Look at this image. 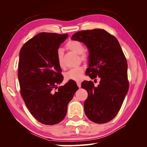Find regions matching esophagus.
I'll list each match as a JSON object with an SVG mask.
<instances>
[{"instance_id":"1","label":"esophagus","mask_w":147,"mask_h":147,"mask_svg":"<svg viewBox=\"0 0 147 147\" xmlns=\"http://www.w3.org/2000/svg\"><path fill=\"white\" fill-rule=\"evenodd\" d=\"M76 84H77V86H78V87H79V88H80V87H81V82L77 81L76 82Z\"/></svg>"}]
</instances>
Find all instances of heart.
<instances>
[{
	"label": "heart",
	"mask_w": 147,
	"mask_h": 147,
	"mask_svg": "<svg viewBox=\"0 0 147 147\" xmlns=\"http://www.w3.org/2000/svg\"><path fill=\"white\" fill-rule=\"evenodd\" d=\"M66 46L71 51H73L74 53L78 54H80V58L82 61H87L88 60V56L86 54L83 53L84 52V50H85V48H84V45L80 42L78 41H69L67 43ZM57 57H58V62L59 66L60 67V68L64 69L65 66L63 63V61H62L63 54H62V52L61 51H58ZM84 71V68L83 66H78L76 67L71 69L70 70L66 72L64 74L65 78L67 80H80L82 78Z\"/></svg>",
	"instance_id": "b5f03b06"
}]
</instances>
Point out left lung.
I'll return each instance as SVG.
<instances>
[{
  "label": "left lung",
  "mask_w": 147,
  "mask_h": 147,
  "mask_svg": "<svg viewBox=\"0 0 147 147\" xmlns=\"http://www.w3.org/2000/svg\"><path fill=\"white\" fill-rule=\"evenodd\" d=\"M71 38L88 48L87 74L92 80L100 78L96 87L92 81L82 83L81 87L88 93L84 105L86 115L95 123H108L117 115L128 90L126 57L117 38L105 30H82Z\"/></svg>",
  "instance_id": "left-lung-1"
}]
</instances>
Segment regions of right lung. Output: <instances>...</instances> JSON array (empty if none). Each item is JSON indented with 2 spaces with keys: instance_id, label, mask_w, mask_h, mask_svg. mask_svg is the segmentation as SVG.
Returning a JSON list of instances; mask_svg holds the SVG:
<instances>
[{
  "instance_id": "obj_1",
  "label": "right lung",
  "mask_w": 147,
  "mask_h": 147,
  "mask_svg": "<svg viewBox=\"0 0 147 147\" xmlns=\"http://www.w3.org/2000/svg\"><path fill=\"white\" fill-rule=\"evenodd\" d=\"M67 36V34L41 32L26 41L20 51L21 95L32 116L47 125L63 120L69 102L78 89L74 80L58 88L63 76L57 56L59 45Z\"/></svg>"
}]
</instances>
